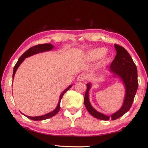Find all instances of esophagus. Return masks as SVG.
I'll list each match as a JSON object with an SVG mask.
<instances>
[{
  "label": "esophagus",
  "mask_w": 148,
  "mask_h": 148,
  "mask_svg": "<svg viewBox=\"0 0 148 148\" xmlns=\"http://www.w3.org/2000/svg\"><path fill=\"white\" fill-rule=\"evenodd\" d=\"M86 78V76L85 74H81L79 75V76L77 77V80L78 81H83L84 80H85Z\"/></svg>",
  "instance_id": "34e87169"
}]
</instances>
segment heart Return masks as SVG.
Instances as JSON below:
<instances>
[{
  "label": "heart",
  "instance_id": "b5f03b06",
  "mask_svg": "<svg viewBox=\"0 0 148 148\" xmlns=\"http://www.w3.org/2000/svg\"><path fill=\"white\" fill-rule=\"evenodd\" d=\"M107 50L104 48H99L94 49L88 53V58L91 60H97L102 57V61L103 63H108L110 60V56L106 55V53Z\"/></svg>",
  "mask_w": 148,
  "mask_h": 148
}]
</instances>
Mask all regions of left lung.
<instances>
[{
    "mask_svg": "<svg viewBox=\"0 0 148 148\" xmlns=\"http://www.w3.org/2000/svg\"><path fill=\"white\" fill-rule=\"evenodd\" d=\"M114 48L116 55L108 71L118 76L124 84L125 95L122 106L118 111L111 116H107L97 111L91 105L89 100V91L92 87L90 83L86 84L87 89L84 98V106L90 114L93 117L104 121H108L109 119L115 120L129 111L138 88L137 69L131 56L123 47L114 45Z\"/></svg>",
    "mask_w": 148,
    "mask_h": 148,
    "instance_id": "1",
    "label": "left lung"
}]
</instances>
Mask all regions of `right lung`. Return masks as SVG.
Segmentation results:
<instances>
[{
    "label": "right lung",
    "mask_w": 148,
    "mask_h": 148,
    "mask_svg": "<svg viewBox=\"0 0 148 148\" xmlns=\"http://www.w3.org/2000/svg\"><path fill=\"white\" fill-rule=\"evenodd\" d=\"M53 48H54V46H53V45H52L51 44H42V45H38L37 46H35L31 47L30 48L27 50V51L20 56V58L18 59L17 63L14 65V69H13V74H12V79H14L15 73H16V72L18 68L19 67V66L20 65V64L24 61V60L26 58L29 57V56H31L37 54V53L50 51V50H51ZM72 86V84H71L70 86H69L67 88H66L64 91H63V92H62L60 95V99H59V101H58V103L57 104V106H56V108L51 112L47 113V114H46L45 115L39 116H34V117H32V116H26L25 114H24V116H25L26 117L28 118L32 119V120H34V121L45 120V119H48V118L53 117V116H54L55 115L57 114V113L59 112L60 109V101H61V99H62L63 95H64L65 93L67 92V90H69L71 88ZM22 114H23V113H22Z\"/></svg>",
    "instance_id": "1"
}]
</instances>
